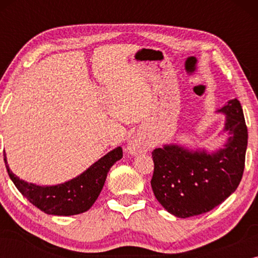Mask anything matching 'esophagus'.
I'll return each instance as SVG.
<instances>
[{
  "mask_svg": "<svg viewBox=\"0 0 258 258\" xmlns=\"http://www.w3.org/2000/svg\"><path fill=\"white\" fill-rule=\"evenodd\" d=\"M148 148H149V146H148L146 141L141 140L139 137H133L128 143V151L130 154L143 153V151L148 150Z\"/></svg>",
  "mask_w": 258,
  "mask_h": 258,
  "instance_id": "obj_1",
  "label": "esophagus"
}]
</instances>
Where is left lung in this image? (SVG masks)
Here are the masks:
<instances>
[{
	"label": "left lung",
	"mask_w": 258,
	"mask_h": 258,
	"mask_svg": "<svg viewBox=\"0 0 258 258\" xmlns=\"http://www.w3.org/2000/svg\"><path fill=\"white\" fill-rule=\"evenodd\" d=\"M220 111L227 114L224 130L230 134L223 149L209 155L164 146L153 151L151 188L162 207L175 216L208 213L227 200L241 182L248 146L242 105L235 98Z\"/></svg>",
	"instance_id": "obj_1"
}]
</instances>
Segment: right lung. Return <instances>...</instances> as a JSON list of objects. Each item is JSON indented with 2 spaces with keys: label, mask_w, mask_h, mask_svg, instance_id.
<instances>
[{
  "label": "right lung",
  "mask_w": 258,
  "mask_h": 258,
  "mask_svg": "<svg viewBox=\"0 0 258 258\" xmlns=\"http://www.w3.org/2000/svg\"><path fill=\"white\" fill-rule=\"evenodd\" d=\"M122 155V148H116L79 177L52 186H40L22 181L10 171L7 164L6 154L5 162L7 171L14 184L33 206L48 215L70 216L90 209L103 188L108 171L116 161L121 160Z\"/></svg>",
  "instance_id": "obj_1"
}]
</instances>
